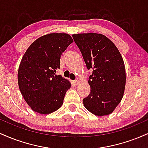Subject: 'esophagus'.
Returning <instances> with one entry per match:
<instances>
[{
  "label": "esophagus",
  "mask_w": 148,
  "mask_h": 148,
  "mask_svg": "<svg viewBox=\"0 0 148 148\" xmlns=\"http://www.w3.org/2000/svg\"><path fill=\"white\" fill-rule=\"evenodd\" d=\"M74 84L76 85V86H77V85H79V80L76 79V81H74Z\"/></svg>",
  "instance_id": "esophagus-1"
}]
</instances>
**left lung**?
I'll return each instance as SVG.
<instances>
[{"label": "left lung", "mask_w": 148, "mask_h": 148, "mask_svg": "<svg viewBox=\"0 0 148 148\" xmlns=\"http://www.w3.org/2000/svg\"><path fill=\"white\" fill-rule=\"evenodd\" d=\"M86 67L92 69L88 84L90 93L84 106L98 116L109 115L123 97L126 84L124 61L118 48L108 37L94 33L74 34Z\"/></svg>", "instance_id": "left-lung-1"}]
</instances>
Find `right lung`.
Segmentation results:
<instances>
[{
	"label": "right lung",
	"instance_id": "right-lung-1",
	"mask_svg": "<svg viewBox=\"0 0 148 148\" xmlns=\"http://www.w3.org/2000/svg\"><path fill=\"white\" fill-rule=\"evenodd\" d=\"M73 42L66 33H51L31 44L22 58L18 71L21 93L30 108L41 114H49L60 108L68 80L56 75L60 56Z\"/></svg>",
	"mask_w": 148,
	"mask_h": 148
}]
</instances>
